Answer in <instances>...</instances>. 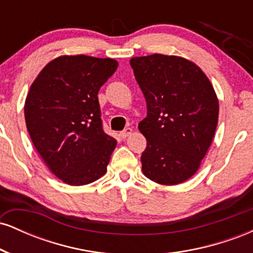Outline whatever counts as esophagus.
Returning a JSON list of instances; mask_svg holds the SVG:
<instances>
[{
    "label": "esophagus",
    "mask_w": 253,
    "mask_h": 253,
    "mask_svg": "<svg viewBox=\"0 0 253 253\" xmlns=\"http://www.w3.org/2000/svg\"><path fill=\"white\" fill-rule=\"evenodd\" d=\"M132 132H133V129L130 128V127H127V128H125L123 132L120 133L121 138H127V136H129L130 134H132Z\"/></svg>",
    "instance_id": "1"
}]
</instances>
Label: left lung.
I'll return each instance as SVG.
<instances>
[{"label": "left lung", "mask_w": 253, "mask_h": 253, "mask_svg": "<svg viewBox=\"0 0 253 253\" xmlns=\"http://www.w3.org/2000/svg\"><path fill=\"white\" fill-rule=\"evenodd\" d=\"M143 91L147 117L138 128L146 138L144 175L164 185L189 179L210 149L219 118V100L195 63L155 53L129 60Z\"/></svg>", "instance_id": "left-lung-1"}]
</instances>
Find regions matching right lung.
Segmentation results:
<instances>
[{"label": "right lung", "instance_id": "obj_1", "mask_svg": "<svg viewBox=\"0 0 253 253\" xmlns=\"http://www.w3.org/2000/svg\"><path fill=\"white\" fill-rule=\"evenodd\" d=\"M118 65L112 58L60 56L32 83L27 130L48 169L66 184H89L107 172L117 140L103 132L97 94Z\"/></svg>", "mask_w": 253, "mask_h": 253}]
</instances>
